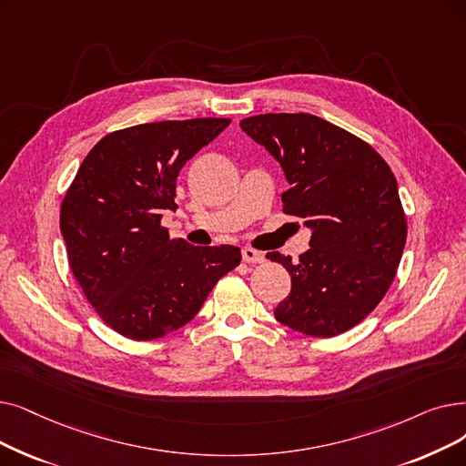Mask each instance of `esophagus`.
<instances>
[{
  "label": "esophagus",
  "instance_id": "1",
  "mask_svg": "<svg viewBox=\"0 0 466 466\" xmlns=\"http://www.w3.org/2000/svg\"><path fill=\"white\" fill-rule=\"evenodd\" d=\"M241 257H244L246 262H253V265H260V262H265V255H262L257 249H253V248L241 249Z\"/></svg>",
  "mask_w": 466,
  "mask_h": 466
}]
</instances>
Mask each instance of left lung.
<instances>
[{
  "label": "left lung",
  "instance_id": "left-lung-1",
  "mask_svg": "<svg viewBox=\"0 0 466 466\" xmlns=\"http://www.w3.org/2000/svg\"><path fill=\"white\" fill-rule=\"evenodd\" d=\"M239 126L286 173L283 213L312 228L299 260L267 255L291 276L276 319L323 339L352 329L387 295L406 246L394 173L366 140L312 114H260Z\"/></svg>",
  "mask_w": 466,
  "mask_h": 466
}]
</instances>
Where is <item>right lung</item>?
Returning <instances> with one entry per match:
<instances>
[{
    "instance_id": "1",
    "label": "right lung",
    "mask_w": 466,
    "mask_h": 466,
    "mask_svg": "<svg viewBox=\"0 0 466 466\" xmlns=\"http://www.w3.org/2000/svg\"><path fill=\"white\" fill-rule=\"evenodd\" d=\"M230 124L227 117L156 121L108 133L79 166L60 206L68 265L108 328L154 340L183 328L215 283L234 270V246L169 239L177 177Z\"/></svg>"
}]
</instances>
